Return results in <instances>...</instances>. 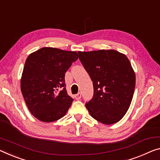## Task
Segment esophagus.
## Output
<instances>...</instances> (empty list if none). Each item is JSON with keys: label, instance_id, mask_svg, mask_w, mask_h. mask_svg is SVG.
<instances>
[{"label": "esophagus", "instance_id": "1", "mask_svg": "<svg viewBox=\"0 0 160 160\" xmlns=\"http://www.w3.org/2000/svg\"><path fill=\"white\" fill-rule=\"evenodd\" d=\"M75 99H77V100H79L81 98H82V94H81V93H78L77 94H76L75 95Z\"/></svg>", "mask_w": 160, "mask_h": 160}]
</instances>
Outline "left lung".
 Returning <instances> with one entry per match:
<instances>
[{
  "label": "left lung",
  "instance_id": "obj_1",
  "mask_svg": "<svg viewBox=\"0 0 160 160\" xmlns=\"http://www.w3.org/2000/svg\"><path fill=\"white\" fill-rule=\"evenodd\" d=\"M78 53L94 87V96L85 104L90 115L104 124L118 122L134 92L136 77L128 58L115 50Z\"/></svg>",
  "mask_w": 160,
  "mask_h": 160
}]
</instances>
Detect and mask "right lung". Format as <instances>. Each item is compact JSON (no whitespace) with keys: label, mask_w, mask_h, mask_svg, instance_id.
<instances>
[{"label":"right lung","mask_w":160,"mask_h":160,"mask_svg":"<svg viewBox=\"0 0 160 160\" xmlns=\"http://www.w3.org/2000/svg\"><path fill=\"white\" fill-rule=\"evenodd\" d=\"M76 51L44 47L26 61L21 89L29 111L38 120L52 122L66 114L73 99L66 92L65 73L78 59Z\"/></svg>","instance_id":"obj_1"}]
</instances>
